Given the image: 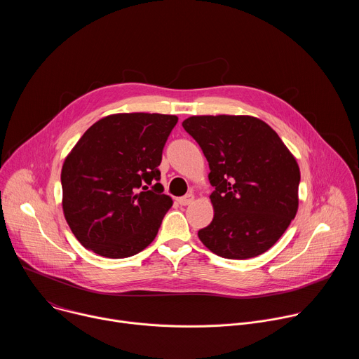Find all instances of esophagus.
<instances>
[{"mask_svg":"<svg viewBox=\"0 0 359 359\" xmlns=\"http://www.w3.org/2000/svg\"><path fill=\"white\" fill-rule=\"evenodd\" d=\"M193 200H194V196H193L191 193H187L186 196L179 197V198H177V203L180 204V206H187V204H190Z\"/></svg>","mask_w":359,"mask_h":359,"instance_id":"esophagus-1","label":"esophagus"}]
</instances>
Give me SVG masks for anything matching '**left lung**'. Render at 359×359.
<instances>
[{
  "mask_svg": "<svg viewBox=\"0 0 359 359\" xmlns=\"http://www.w3.org/2000/svg\"><path fill=\"white\" fill-rule=\"evenodd\" d=\"M182 126L201 147L215 187V217L198 238L224 259L266 252L298 210L295 158L266 122L252 116H191Z\"/></svg>",
  "mask_w": 359,
  "mask_h": 359,
  "instance_id": "1",
  "label": "left lung"
}]
</instances>
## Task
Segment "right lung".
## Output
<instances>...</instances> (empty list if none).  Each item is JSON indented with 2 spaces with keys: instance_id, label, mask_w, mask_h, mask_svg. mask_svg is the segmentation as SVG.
I'll return each instance as SVG.
<instances>
[{
  "instance_id": "1",
  "label": "right lung",
  "mask_w": 359,
  "mask_h": 359,
  "mask_svg": "<svg viewBox=\"0 0 359 359\" xmlns=\"http://www.w3.org/2000/svg\"><path fill=\"white\" fill-rule=\"evenodd\" d=\"M176 123L175 115L118 114L78 140L62 166V209L85 248L125 259L155 240L173 204L159 165Z\"/></svg>"
}]
</instances>
